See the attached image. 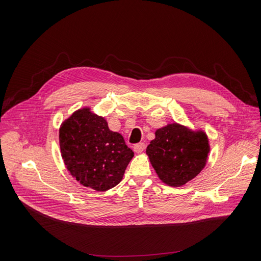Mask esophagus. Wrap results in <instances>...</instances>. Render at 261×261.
I'll return each instance as SVG.
<instances>
[{
  "label": "esophagus",
  "instance_id": "34e87169",
  "mask_svg": "<svg viewBox=\"0 0 261 261\" xmlns=\"http://www.w3.org/2000/svg\"><path fill=\"white\" fill-rule=\"evenodd\" d=\"M144 148H145V144H144L143 142H139V143H136V144L134 145V151H135L136 153H141V152H143Z\"/></svg>",
  "mask_w": 261,
  "mask_h": 261
}]
</instances>
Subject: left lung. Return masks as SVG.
I'll list each match as a JSON object with an SVG mask.
<instances>
[{
  "instance_id": "obj_1",
  "label": "left lung",
  "mask_w": 261,
  "mask_h": 261,
  "mask_svg": "<svg viewBox=\"0 0 261 261\" xmlns=\"http://www.w3.org/2000/svg\"><path fill=\"white\" fill-rule=\"evenodd\" d=\"M155 135L146 147V154L163 182L179 187L205 166L210 145L204 132L174 123L158 129Z\"/></svg>"
}]
</instances>
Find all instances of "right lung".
<instances>
[{
	"label": "right lung",
	"instance_id": "add662e5",
	"mask_svg": "<svg viewBox=\"0 0 261 261\" xmlns=\"http://www.w3.org/2000/svg\"><path fill=\"white\" fill-rule=\"evenodd\" d=\"M64 163L73 177L96 191L114 188L123 178L134 153L123 136L110 131L104 118L83 108L60 128Z\"/></svg>",
	"mask_w": 261,
	"mask_h": 261
}]
</instances>
